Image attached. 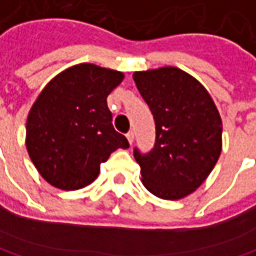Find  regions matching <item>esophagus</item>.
Masks as SVG:
<instances>
[{
  "label": "esophagus",
  "instance_id": "1",
  "mask_svg": "<svg viewBox=\"0 0 256 256\" xmlns=\"http://www.w3.org/2000/svg\"><path fill=\"white\" fill-rule=\"evenodd\" d=\"M126 138H128V144L132 145V144H133V139H134V133H133V132H128V134H126Z\"/></svg>",
  "mask_w": 256,
  "mask_h": 256
}]
</instances>
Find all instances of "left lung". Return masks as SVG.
<instances>
[{
    "label": "left lung",
    "instance_id": "8db88e82",
    "mask_svg": "<svg viewBox=\"0 0 256 256\" xmlns=\"http://www.w3.org/2000/svg\"><path fill=\"white\" fill-rule=\"evenodd\" d=\"M133 80L155 118L156 139L148 155L134 150L144 186L177 200L195 192L217 164L222 122L200 82L177 67L134 72Z\"/></svg>",
    "mask_w": 256,
    "mask_h": 256
}]
</instances>
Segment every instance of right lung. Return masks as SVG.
Segmentation results:
<instances>
[{"instance_id": "1", "label": "right lung", "mask_w": 256, "mask_h": 256, "mask_svg": "<svg viewBox=\"0 0 256 256\" xmlns=\"http://www.w3.org/2000/svg\"><path fill=\"white\" fill-rule=\"evenodd\" d=\"M117 70L72 66L46 83L26 122V148L38 173L61 190L90 184L111 152L128 150L112 128L106 96L123 82Z\"/></svg>"}]
</instances>
